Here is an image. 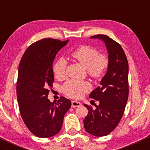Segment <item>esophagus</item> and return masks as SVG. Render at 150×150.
I'll return each instance as SVG.
<instances>
[{
  "label": "esophagus",
  "mask_w": 150,
  "mask_h": 150,
  "mask_svg": "<svg viewBox=\"0 0 150 150\" xmlns=\"http://www.w3.org/2000/svg\"><path fill=\"white\" fill-rule=\"evenodd\" d=\"M81 105V102L76 101V100H73V101H71V107H73V108L79 107V106H80Z\"/></svg>",
  "instance_id": "obj_1"
}]
</instances>
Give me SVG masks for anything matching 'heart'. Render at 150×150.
<instances>
[{"label": "heart", "instance_id": "obj_1", "mask_svg": "<svg viewBox=\"0 0 150 150\" xmlns=\"http://www.w3.org/2000/svg\"><path fill=\"white\" fill-rule=\"evenodd\" d=\"M71 56L86 68L87 71L94 78L103 75L108 67V59L105 54H98L96 48L89 45H82L73 51ZM67 62L64 57H59L53 67L54 74L57 79L66 76ZM91 88V85L86 81L69 79L62 86V91L67 96L74 98L81 97Z\"/></svg>", "mask_w": 150, "mask_h": 150}]
</instances>
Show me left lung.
I'll return each mask as SVG.
<instances>
[{
    "mask_svg": "<svg viewBox=\"0 0 150 150\" xmlns=\"http://www.w3.org/2000/svg\"><path fill=\"white\" fill-rule=\"evenodd\" d=\"M90 38L100 40L105 44L108 53V67L100 86L89 95L98 100L99 105H96L95 110L84 105L88 113L83 124L89 134L103 137L117 127L123 115L128 98V62L120 45L108 36L97 35Z\"/></svg>",
    "mask_w": 150,
    "mask_h": 150,
    "instance_id": "obj_1",
    "label": "left lung"
}]
</instances>
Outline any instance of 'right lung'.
<instances>
[{
	"mask_svg": "<svg viewBox=\"0 0 150 150\" xmlns=\"http://www.w3.org/2000/svg\"><path fill=\"white\" fill-rule=\"evenodd\" d=\"M69 40L47 38L32 44L22 57L18 68L17 98L22 118L35 136L47 138L58 133L71 100L61 97L57 102L47 98L52 86L53 61Z\"/></svg>",
	"mask_w": 150,
	"mask_h": 150,
	"instance_id": "obj_1",
	"label": "right lung"
}]
</instances>
